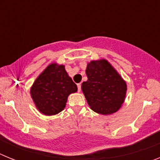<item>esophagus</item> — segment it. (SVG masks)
Returning <instances> with one entry per match:
<instances>
[{
	"label": "esophagus",
	"mask_w": 160,
	"mask_h": 160,
	"mask_svg": "<svg viewBox=\"0 0 160 160\" xmlns=\"http://www.w3.org/2000/svg\"><path fill=\"white\" fill-rule=\"evenodd\" d=\"M77 86H78V92H80V91H81V84L78 83Z\"/></svg>",
	"instance_id": "obj_1"
}]
</instances>
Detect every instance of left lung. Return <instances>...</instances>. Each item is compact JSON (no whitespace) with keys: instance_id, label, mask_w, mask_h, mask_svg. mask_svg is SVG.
Segmentation results:
<instances>
[{"instance_id":"8db88e82","label":"left lung","mask_w":160,"mask_h":160,"mask_svg":"<svg viewBox=\"0 0 160 160\" xmlns=\"http://www.w3.org/2000/svg\"><path fill=\"white\" fill-rule=\"evenodd\" d=\"M86 73L88 79L82 84V90L90 109L103 115L117 112L128 90L121 75L106 59L91 61Z\"/></svg>"}]
</instances>
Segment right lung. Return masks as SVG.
<instances>
[{
	"label": "right lung",
	"instance_id": "add662e5",
	"mask_svg": "<svg viewBox=\"0 0 160 160\" xmlns=\"http://www.w3.org/2000/svg\"><path fill=\"white\" fill-rule=\"evenodd\" d=\"M77 90V85L68 75L65 66L51 63L37 78L30 94L38 111L49 116L63 111L68 96Z\"/></svg>",
	"mask_w": 160,
	"mask_h": 160
}]
</instances>
